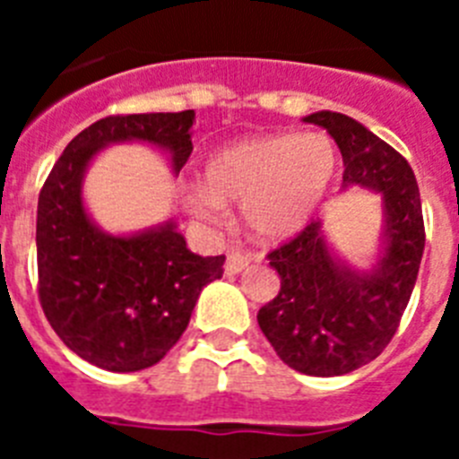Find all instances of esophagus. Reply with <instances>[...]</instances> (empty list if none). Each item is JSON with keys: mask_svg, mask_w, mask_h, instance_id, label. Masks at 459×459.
<instances>
[{"mask_svg": "<svg viewBox=\"0 0 459 459\" xmlns=\"http://www.w3.org/2000/svg\"><path fill=\"white\" fill-rule=\"evenodd\" d=\"M250 259H253V255L250 253H243V250H232V253L227 255L225 273L227 275L241 273V271L250 264Z\"/></svg>", "mask_w": 459, "mask_h": 459, "instance_id": "1", "label": "esophagus"}]
</instances>
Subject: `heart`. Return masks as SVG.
Returning a JSON list of instances; mask_svg holds the SVG:
<instances>
[{
  "label": "heart",
  "mask_w": 459,
  "mask_h": 459,
  "mask_svg": "<svg viewBox=\"0 0 459 459\" xmlns=\"http://www.w3.org/2000/svg\"><path fill=\"white\" fill-rule=\"evenodd\" d=\"M338 169V149L324 133H275L221 149L206 165V190L190 197L200 221L221 222L222 204L243 206L250 232L280 241L310 222Z\"/></svg>",
  "instance_id": "heart-1"
}]
</instances>
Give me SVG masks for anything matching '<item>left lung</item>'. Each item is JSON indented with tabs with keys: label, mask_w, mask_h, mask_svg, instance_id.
Here are the masks:
<instances>
[{
	"label": "left lung",
	"mask_w": 459,
	"mask_h": 459,
	"mask_svg": "<svg viewBox=\"0 0 459 459\" xmlns=\"http://www.w3.org/2000/svg\"><path fill=\"white\" fill-rule=\"evenodd\" d=\"M303 121L335 140L344 186L381 193L386 248L370 273H359L340 264L322 222L310 221L266 255L280 291L259 307L257 322L282 363L303 375L338 377L375 360L395 335L423 257V206L407 160L366 126L326 109Z\"/></svg>",
	"instance_id": "obj_1"
}]
</instances>
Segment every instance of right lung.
Listing matches in <instances>:
<instances>
[{
    "instance_id": "1",
    "label": "right lung",
    "mask_w": 459,
    "mask_h": 459,
    "mask_svg": "<svg viewBox=\"0 0 459 459\" xmlns=\"http://www.w3.org/2000/svg\"><path fill=\"white\" fill-rule=\"evenodd\" d=\"M195 112L112 115L68 142L39 195V301L55 333L80 359L109 372L152 368L184 335L202 287L222 278L225 255L200 257L165 222L131 237L93 225L82 177L112 142H149L179 174L193 152Z\"/></svg>"
}]
</instances>
